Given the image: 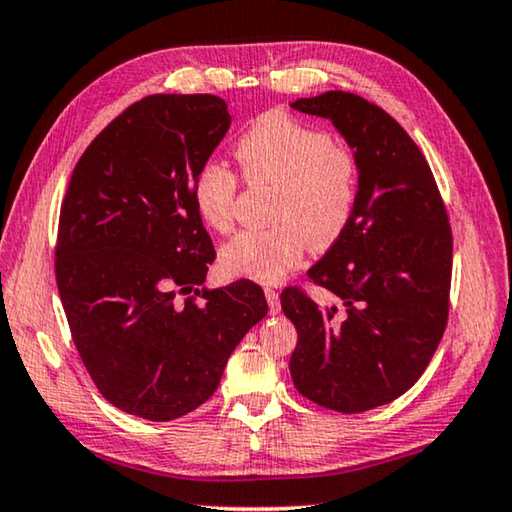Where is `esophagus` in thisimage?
I'll return each mask as SVG.
<instances>
[{"label": "esophagus", "instance_id": "esophagus-1", "mask_svg": "<svg viewBox=\"0 0 512 512\" xmlns=\"http://www.w3.org/2000/svg\"><path fill=\"white\" fill-rule=\"evenodd\" d=\"M264 293H266V300H268V311H271L273 316L280 314V293H277L275 289H266Z\"/></svg>", "mask_w": 512, "mask_h": 512}]
</instances>
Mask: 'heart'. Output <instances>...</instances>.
<instances>
[{"label":"heart","instance_id":"b5f03b06","mask_svg":"<svg viewBox=\"0 0 512 512\" xmlns=\"http://www.w3.org/2000/svg\"><path fill=\"white\" fill-rule=\"evenodd\" d=\"M235 155L250 185H271L266 230H244L221 248L225 273L273 284L300 264L307 244L334 246L357 201V162L327 133L280 110L266 112L239 137ZM237 176L223 162H205L192 185V205L216 232L230 230Z\"/></svg>","mask_w":512,"mask_h":512}]
</instances>
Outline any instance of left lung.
<instances>
[{
    "mask_svg": "<svg viewBox=\"0 0 512 512\" xmlns=\"http://www.w3.org/2000/svg\"><path fill=\"white\" fill-rule=\"evenodd\" d=\"M291 108L332 121L359 176L348 228L307 271L339 305L282 291L298 329L291 379L325 409L361 413L409 391L443 339L452 230L427 160L388 112L341 90Z\"/></svg>",
    "mask_w": 512,
    "mask_h": 512,
    "instance_id": "8db88e82",
    "label": "left lung"
}]
</instances>
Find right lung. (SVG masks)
<instances>
[{
  "instance_id": "obj_1",
  "label": "right lung",
  "mask_w": 512,
  "mask_h": 512,
  "mask_svg": "<svg viewBox=\"0 0 512 512\" xmlns=\"http://www.w3.org/2000/svg\"><path fill=\"white\" fill-rule=\"evenodd\" d=\"M214 94H151L112 119L76 162L58 221L56 282L99 393L151 422L207 402L262 287L201 291L212 239L192 205L198 169L230 128ZM194 292L185 303L175 293Z\"/></svg>"
}]
</instances>
